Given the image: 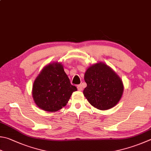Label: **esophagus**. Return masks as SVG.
<instances>
[{
    "mask_svg": "<svg viewBox=\"0 0 151 151\" xmlns=\"http://www.w3.org/2000/svg\"><path fill=\"white\" fill-rule=\"evenodd\" d=\"M78 91H82L83 90V87H82V85H81V84H79V85H78Z\"/></svg>",
    "mask_w": 151,
    "mask_h": 151,
    "instance_id": "esophagus-1",
    "label": "esophagus"
}]
</instances>
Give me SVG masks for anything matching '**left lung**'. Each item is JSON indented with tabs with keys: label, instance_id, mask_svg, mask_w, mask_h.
Segmentation results:
<instances>
[{
	"label": "left lung",
	"instance_id": "8db88e82",
	"mask_svg": "<svg viewBox=\"0 0 151 151\" xmlns=\"http://www.w3.org/2000/svg\"><path fill=\"white\" fill-rule=\"evenodd\" d=\"M87 87L83 95L99 110H108L118 104L124 92L122 81L112 68L103 62L91 66L84 76Z\"/></svg>",
	"mask_w": 151,
	"mask_h": 151
}]
</instances>
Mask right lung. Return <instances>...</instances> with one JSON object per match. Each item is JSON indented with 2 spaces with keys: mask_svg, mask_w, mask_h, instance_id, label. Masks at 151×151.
<instances>
[{
  "mask_svg": "<svg viewBox=\"0 0 151 151\" xmlns=\"http://www.w3.org/2000/svg\"><path fill=\"white\" fill-rule=\"evenodd\" d=\"M76 86L70 83L61 63L49 64L41 70L33 83L32 95L39 108L56 112L65 106Z\"/></svg>",
  "mask_w": 151,
  "mask_h": 151,
  "instance_id": "obj_1",
  "label": "right lung"
}]
</instances>
